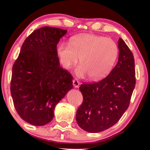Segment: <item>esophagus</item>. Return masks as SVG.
Returning a JSON list of instances; mask_svg holds the SVG:
<instances>
[{"mask_svg":"<svg viewBox=\"0 0 150 150\" xmlns=\"http://www.w3.org/2000/svg\"><path fill=\"white\" fill-rule=\"evenodd\" d=\"M80 85V83L79 81V80L77 79H74L73 80V85L75 87H78Z\"/></svg>","mask_w":150,"mask_h":150,"instance_id":"1","label":"esophagus"}]
</instances>
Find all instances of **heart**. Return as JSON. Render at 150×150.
Instances as JSON below:
<instances>
[{
  "label": "heart",
  "instance_id": "obj_1",
  "mask_svg": "<svg viewBox=\"0 0 150 150\" xmlns=\"http://www.w3.org/2000/svg\"><path fill=\"white\" fill-rule=\"evenodd\" d=\"M84 64L87 68H91V64L93 65H97L98 68L102 70H105L108 68L109 62L105 57H102L99 54H89L86 55L85 58L84 59Z\"/></svg>",
  "mask_w": 150,
  "mask_h": 150
}]
</instances>
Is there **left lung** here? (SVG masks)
<instances>
[{
  "label": "left lung",
  "instance_id": "8db88e82",
  "mask_svg": "<svg viewBox=\"0 0 150 150\" xmlns=\"http://www.w3.org/2000/svg\"><path fill=\"white\" fill-rule=\"evenodd\" d=\"M67 33L44 26L34 30L21 47L12 68L10 90L18 114L25 122L44 126L56 104L73 87V77L60 67L57 44Z\"/></svg>",
  "mask_w": 150,
  "mask_h": 150
}]
</instances>
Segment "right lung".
Masks as SVG:
<instances>
[{
	"label": "right lung",
	"mask_w": 150,
	"mask_h": 150,
	"mask_svg": "<svg viewBox=\"0 0 150 150\" xmlns=\"http://www.w3.org/2000/svg\"><path fill=\"white\" fill-rule=\"evenodd\" d=\"M118 62L107 76L98 82L83 83L79 89L83 96L76 120L84 130L100 132L120 120L128 108L136 83L134 59L122 38L119 39Z\"/></svg>",
	"instance_id": "right-lung-1"
}]
</instances>
